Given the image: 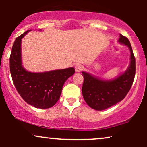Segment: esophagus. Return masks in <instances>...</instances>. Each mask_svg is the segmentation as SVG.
<instances>
[{
  "mask_svg": "<svg viewBox=\"0 0 147 147\" xmlns=\"http://www.w3.org/2000/svg\"><path fill=\"white\" fill-rule=\"evenodd\" d=\"M75 71L77 72H79L83 70L84 66L82 65H81V64H77V65H75Z\"/></svg>",
  "mask_w": 147,
  "mask_h": 147,
  "instance_id": "34e87169",
  "label": "esophagus"
}]
</instances>
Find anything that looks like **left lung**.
<instances>
[{"mask_svg": "<svg viewBox=\"0 0 147 147\" xmlns=\"http://www.w3.org/2000/svg\"><path fill=\"white\" fill-rule=\"evenodd\" d=\"M118 42L127 45L131 52V62L124 73L112 80H103L82 72V95L87 104L97 111L105 110L124 99L131 89L136 75V59L127 38L120 34Z\"/></svg>", "mask_w": 147, "mask_h": 147, "instance_id": "1", "label": "left lung"}]
</instances>
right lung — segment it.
<instances>
[{
  "label": "right lung",
  "mask_w": 147,
  "mask_h": 147,
  "mask_svg": "<svg viewBox=\"0 0 147 147\" xmlns=\"http://www.w3.org/2000/svg\"><path fill=\"white\" fill-rule=\"evenodd\" d=\"M30 31L15 40L9 58L10 72L16 90L25 102L38 109H48L59 99L64 83L75 70L68 68L39 73L27 71L22 65L21 39Z\"/></svg>",
  "instance_id": "1"
}]
</instances>
